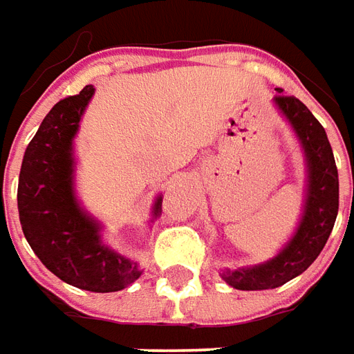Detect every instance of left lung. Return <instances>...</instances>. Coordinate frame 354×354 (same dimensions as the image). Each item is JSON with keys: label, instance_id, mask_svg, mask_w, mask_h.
Wrapping results in <instances>:
<instances>
[{"label": "left lung", "instance_id": "8db88e82", "mask_svg": "<svg viewBox=\"0 0 354 354\" xmlns=\"http://www.w3.org/2000/svg\"><path fill=\"white\" fill-rule=\"evenodd\" d=\"M277 91L274 104L290 122L305 152L309 171L307 198L299 227L277 257L255 267L225 269L221 272V278L227 284L245 292L272 290L309 269L328 242L339 207L337 167L324 127L299 99L286 95L282 89Z\"/></svg>", "mask_w": 354, "mask_h": 354}]
</instances>
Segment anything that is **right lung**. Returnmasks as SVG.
<instances>
[{
	"label": "right lung",
	"mask_w": 354,
	"mask_h": 354,
	"mask_svg": "<svg viewBox=\"0 0 354 354\" xmlns=\"http://www.w3.org/2000/svg\"><path fill=\"white\" fill-rule=\"evenodd\" d=\"M95 87L59 101L26 147L19 175L22 232L39 261L62 282L87 292H120L141 277L137 263L102 244L101 225L74 194L72 141ZM162 209L156 198L152 215Z\"/></svg>",
	"instance_id": "add662e5"
}]
</instances>
